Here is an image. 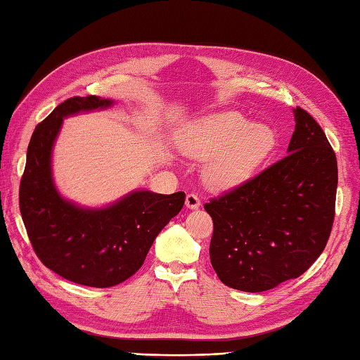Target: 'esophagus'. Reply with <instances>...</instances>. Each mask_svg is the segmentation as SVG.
Listing matches in <instances>:
<instances>
[{
	"mask_svg": "<svg viewBox=\"0 0 360 360\" xmlns=\"http://www.w3.org/2000/svg\"><path fill=\"white\" fill-rule=\"evenodd\" d=\"M186 205H187V208H199L200 200H199L198 195L196 193H188L186 196Z\"/></svg>",
	"mask_w": 360,
	"mask_h": 360,
	"instance_id": "34e87169",
	"label": "esophagus"
}]
</instances>
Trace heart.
Masks as SVG:
<instances>
[{
    "label": "heart",
    "mask_w": 360,
    "mask_h": 360,
    "mask_svg": "<svg viewBox=\"0 0 360 360\" xmlns=\"http://www.w3.org/2000/svg\"><path fill=\"white\" fill-rule=\"evenodd\" d=\"M276 138L264 124H248L236 112L207 116L182 138V150L198 160H212L207 179L219 188H231L247 181L274 148Z\"/></svg>",
    "instance_id": "1"
}]
</instances>
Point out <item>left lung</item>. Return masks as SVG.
I'll use <instances>...</instances> for the list:
<instances>
[{"instance_id": "obj_1", "label": "left lung", "mask_w": 360, "mask_h": 360, "mask_svg": "<svg viewBox=\"0 0 360 360\" xmlns=\"http://www.w3.org/2000/svg\"><path fill=\"white\" fill-rule=\"evenodd\" d=\"M288 155L204 205L210 261L222 283L259 293L296 279L327 245L338 188L336 153L304 108Z\"/></svg>"}]
</instances>
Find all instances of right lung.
<instances>
[{
    "label": "right lung",
    "instance_id": "1",
    "mask_svg": "<svg viewBox=\"0 0 360 360\" xmlns=\"http://www.w3.org/2000/svg\"><path fill=\"white\" fill-rule=\"evenodd\" d=\"M110 104L89 95L58 105L33 131L20 182V212L39 261L67 281L96 288L118 285L135 274L155 238L186 200L184 191H135L103 210H84L58 195L50 155L63 118Z\"/></svg>",
    "mask_w": 360,
    "mask_h": 360
}]
</instances>
